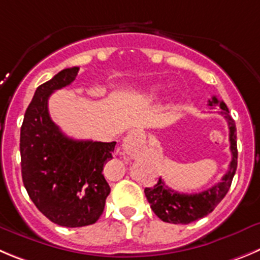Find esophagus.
Returning <instances> with one entry per match:
<instances>
[{
  "label": "esophagus",
  "instance_id": "esophagus-1",
  "mask_svg": "<svg viewBox=\"0 0 260 260\" xmlns=\"http://www.w3.org/2000/svg\"><path fill=\"white\" fill-rule=\"evenodd\" d=\"M135 135H136V133H135ZM135 135H129L127 138H125V140H124V144H123V146H124V149H128V145L131 144V141H132V138L135 137Z\"/></svg>",
  "mask_w": 260,
  "mask_h": 260
}]
</instances>
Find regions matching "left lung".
I'll list each match as a JSON object with an SVG mask.
<instances>
[{
  "label": "left lung",
  "instance_id": "8db88e82",
  "mask_svg": "<svg viewBox=\"0 0 260 260\" xmlns=\"http://www.w3.org/2000/svg\"><path fill=\"white\" fill-rule=\"evenodd\" d=\"M210 106L218 105L222 114L229 123L230 129V149H231L232 160L230 163L229 171L222 177V181L207 191L199 193H179L172 190L166 185L161 178L152 187L145 188V195L151 205V209L160 219L167 223L174 224H188L200 218L205 217L215 209L218 204L223 200L225 193L231 187L232 179L237 168V141H236V125L230 110L223 101H219L215 96L209 100Z\"/></svg>",
  "mask_w": 260,
  "mask_h": 260
}]
</instances>
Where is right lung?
<instances>
[{
    "instance_id": "1",
    "label": "right lung",
    "mask_w": 260,
    "mask_h": 260,
    "mask_svg": "<svg viewBox=\"0 0 260 260\" xmlns=\"http://www.w3.org/2000/svg\"><path fill=\"white\" fill-rule=\"evenodd\" d=\"M68 68L35 92L20 129L23 183L37 209L64 227L93 224L110 193L103 174L116 142L78 141L65 136L48 114V97L78 74Z\"/></svg>"
}]
</instances>
